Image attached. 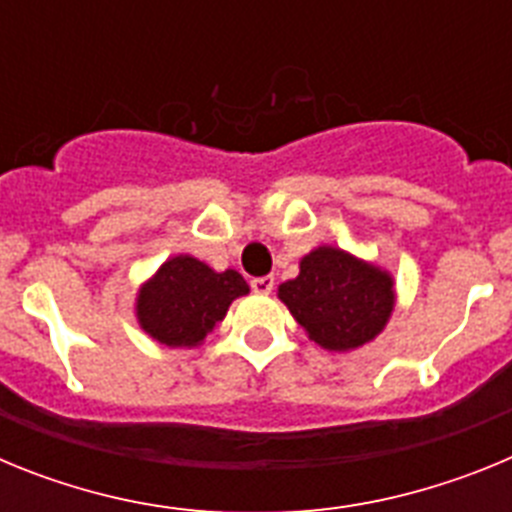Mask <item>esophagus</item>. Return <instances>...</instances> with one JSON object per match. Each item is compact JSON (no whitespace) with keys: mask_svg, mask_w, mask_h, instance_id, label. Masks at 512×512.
Masks as SVG:
<instances>
[{"mask_svg":"<svg viewBox=\"0 0 512 512\" xmlns=\"http://www.w3.org/2000/svg\"><path fill=\"white\" fill-rule=\"evenodd\" d=\"M251 289L256 295H269L271 289H274V277H256L251 279Z\"/></svg>","mask_w":512,"mask_h":512,"instance_id":"1","label":"esophagus"}]
</instances>
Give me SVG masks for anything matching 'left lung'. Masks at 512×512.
Instances as JSON below:
<instances>
[{
	"label": "left lung",
	"instance_id": "left-lung-1",
	"mask_svg": "<svg viewBox=\"0 0 512 512\" xmlns=\"http://www.w3.org/2000/svg\"><path fill=\"white\" fill-rule=\"evenodd\" d=\"M310 341L328 351H354L374 341L395 310L390 271L333 246H318L300 261V274L279 284Z\"/></svg>",
	"mask_w": 512,
	"mask_h": 512
}]
</instances>
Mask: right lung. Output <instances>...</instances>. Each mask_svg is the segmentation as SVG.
I'll use <instances>...</instances> for the list:
<instances>
[{
  "instance_id": "right-lung-1",
  "label": "right lung",
  "mask_w": 512,
  "mask_h": 512,
  "mask_svg": "<svg viewBox=\"0 0 512 512\" xmlns=\"http://www.w3.org/2000/svg\"><path fill=\"white\" fill-rule=\"evenodd\" d=\"M248 295L238 271H215L194 256H174L148 279L135 315L148 336L166 346H200L235 297Z\"/></svg>"
}]
</instances>
